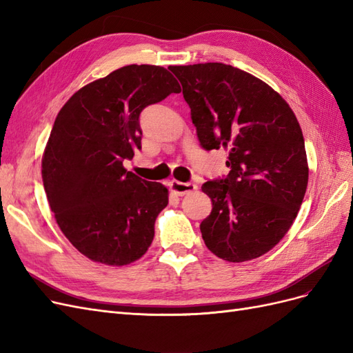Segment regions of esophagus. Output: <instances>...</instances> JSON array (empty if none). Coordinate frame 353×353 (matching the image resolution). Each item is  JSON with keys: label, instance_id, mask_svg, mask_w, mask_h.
I'll return each mask as SVG.
<instances>
[{"label": "esophagus", "instance_id": "esophagus-1", "mask_svg": "<svg viewBox=\"0 0 353 353\" xmlns=\"http://www.w3.org/2000/svg\"><path fill=\"white\" fill-rule=\"evenodd\" d=\"M169 187L172 193H175L176 196H181V197L194 193V191L197 190V185L194 183H181V181H176V179L170 181Z\"/></svg>", "mask_w": 353, "mask_h": 353}]
</instances>
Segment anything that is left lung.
I'll return each mask as SVG.
<instances>
[{
  "label": "left lung",
  "mask_w": 353,
  "mask_h": 353,
  "mask_svg": "<svg viewBox=\"0 0 353 353\" xmlns=\"http://www.w3.org/2000/svg\"><path fill=\"white\" fill-rule=\"evenodd\" d=\"M169 70L183 85L200 145L228 152L227 178L201 185L212 200L201 237L223 261L259 258L290 230L306 193L301 125L279 92L241 69L199 63Z\"/></svg>",
  "instance_id": "left-lung-1"
}]
</instances>
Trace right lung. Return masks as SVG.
I'll use <instances>...</instances> for the list:
<instances>
[{"instance_id":"add662e5","label":"right lung","mask_w":353,"mask_h":353,"mask_svg":"<svg viewBox=\"0 0 353 353\" xmlns=\"http://www.w3.org/2000/svg\"><path fill=\"white\" fill-rule=\"evenodd\" d=\"M181 92L162 66L130 65L85 85L59 112L42 156V183L61 232L94 262L140 259L168 206V188L123 168L141 148L140 113Z\"/></svg>"}]
</instances>
